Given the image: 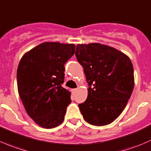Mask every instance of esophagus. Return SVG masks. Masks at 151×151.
<instances>
[{"label":"esophagus","mask_w":151,"mask_h":151,"mask_svg":"<svg viewBox=\"0 0 151 151\" xmlns=\"http://www.w3.org/2000/svg\"><path fill=\"white\" fill-rule=\"evenodd\" d=\"M76 91H77V89H72L73 93H75V92H76Z\"/></svg>","instance_id":"esophagus-1"}]
</instances>
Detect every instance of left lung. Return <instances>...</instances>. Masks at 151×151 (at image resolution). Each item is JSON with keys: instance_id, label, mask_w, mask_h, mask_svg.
<instances>
[{"instance_id": "8db88e82", "label": "left lung", "mask_w": 151, "mask_h": 151, "mask_svg": "<svg viewBox=\"0 0 151 151\" xmlns=\"http://www.w3.org/2000/svg\"><path fill=\"white\" fill-rule=\"evenodd\" d=\"M76 56L88 83V96L78 104L84 120L93 126L110 124L126 107L134 86L129 58L99 43L78 45Z\"/></svg>"}]
</instances>
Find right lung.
I'll list each match as a JSON object with an SVG mask.
<instances>
[{
  "mask_svg": "<svg viewBox=\"0 0 151 151\" xmlns=\"http://www.w3.org/2000/svg\"><path fill=\"white\" fill-rule=\"evenodd\" d=\"M74 44L44 42L22 57L17 72L19 95L37 124L52 128L63 122L71 92L62 86L65 64L75 53Z\"/></svg>",
  "mask_w": 151,
  "mask_h": 151,
  "instance_id": "add662e5",
  "label": "right lung"
}]
</instances>
